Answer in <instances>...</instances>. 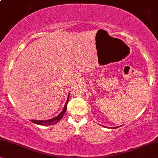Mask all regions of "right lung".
<instances>
[{
  "mask_svg": "<svg viewBox=\"0 0 158 158\" xmlns=\"http://www.w3.org/2000/svg\"><path fill=\"white\" fill-rule=\"evenodd\" d=\"M69 96H70V94L68 95V100H67L65 104H64L63 110H62L61 113H60L58 116H56V117L53 118H51V119L45 120V121H43V120H42V121H41V120H31V122L34 123V124H40V125H46V126L57 124V123L60 122V120H61V118L63 117L64 114V113H65V111L67 110V104H68V100H69Z\"/></svg>",
  "mask_w": 158,
  "mask_h": 158,
  "instance_id": "obj_1",
  "label": "right lung"
}]
</instances>
